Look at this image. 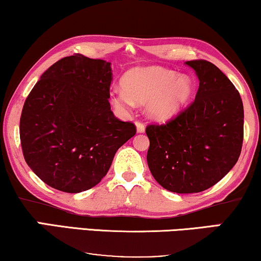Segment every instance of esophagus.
I'll return each mask as SVG.
<instances>
[{
    "mask_svg": "<svg viewBox=\"0 0 261 261\" xmlns=\"http://www.w3.org/2000/svg\"><path fill=\"white\" fill-rule=\"evenodd\" d=\"M135 126H137V132L138 133H144L145 132V124L140 122V121H137L135 122Z\"/></svg>",
    "mask_w": 261,
    "mask_h": 261,
    "instance_id": "obj_1",
    "label": "esophagus"
}]
</instances>
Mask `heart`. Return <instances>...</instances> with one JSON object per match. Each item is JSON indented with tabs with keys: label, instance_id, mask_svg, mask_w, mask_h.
<instances>
[{
	"label": "heart",
	"instance_id": "obj_1",
	"mask_svg": "<svg viewBox=\"0 0 261 261\" xmlns=\"http://www.w3.org/2000/svg\"><path fill=\"white\" fill-rule=\"evenodd\" d=\"M122 90L110 94L115 108L127 110L135 105H145L146 115L156 121L173 119L188 105L194 92V82L188 74L160 66L135 67L124 74Z\"/></svg>",
	"mask_w": 261,
	"mask_h": 261
}]
</instances>
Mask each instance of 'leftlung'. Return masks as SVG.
I'll list each match as a JSON object with an SVG mask.
<instances>
[{
    "instance_id": "1",
    "label": "left lung",
    "mask_w": 261,
    "mask_h": 261,
    "mask_svg": "<svg viewBox=\"0 0 261 261\" xmlns=\"http://www.w3.org/2000/svg\"><path fill=\"white\" fill-rule=\"evenodd\" d=\"M185 64L199 81L195 101L166 124L147 126V164L164 189L194 194L212 188L237 164L244 140V105L214 64Z\"/></svg>"
}]
</instances>
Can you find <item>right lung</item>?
Listing matches in <instances>:
<instances>
[{
    "instance_id": "add662e5",
    "label": "right lung",
    "mask_w": 261,
    "mask_h": 261,
    "mask_svg": "<svg viewBox=\"0 0 261 261\" xmlns=\"http://www.w3.org/2000/svg\"><path fill=\"white\" fill-rule=\"evenodd\" d=\"M112 80L110 63L74 55L49 66L26 98L20 119L23 156L51 188L70 194L94 188L117 149L137 133L110 110Z\"/></svg>"
}]
</instances>
